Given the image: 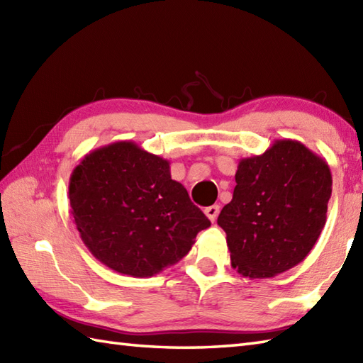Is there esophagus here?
Here are the masks:
<instances>
[{"label":"esophagus","instance_id":"34e87169","mask_svg":"<svg viewBox=\"0 0 363 363\" xmlns=\"http://www.w3.org/2000/svg\"><path fill=\"white\" fill-rule=\"evenodd\" d=\"M204 213L207 215V218H209L212 223L217 220V217H218V213H220V206H209V207H206V211H204Z\"/></svg>","mask_w":363,"mask_h":363}]
</instances>
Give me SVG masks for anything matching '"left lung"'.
Segmentation results:
<instances>
[{
    "label": "left lung",
    "mask_w": 363,
    "mask_h": 363,
    "mask_svg": "<svg viewBox=\"0 0 363 363\" xmlns=\"http://www.w3.org/2000/svg\"><path fill=\"white\" fill-rule=\"evenodd\" d=\"M233 201L218 226L230 265L250 279H267L303 262L326 223L333 176L326 160L290 138L238 162Z\"/></svg>",
    "instance_id": "8db88e82"
}]
</instances>
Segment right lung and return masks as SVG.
Returning <instances> with one entry per match:
<instances>
[{
	"mask_svg": "<svg viewBox=\"0 0 363 363\" xmlns=\"http://www.w3.org/2000/svg\"><path fill=\"white\" fill-rule=\"evenodd\" d=\"M84 245L121 274L150 277L191 250L209 218L169 174V162L134 142L89 152L68 186Z\"/></svg>",
	"mask_w": 363,
	"mask_h": 363,
	"instance_id": "add662e5",
	"label": "right lung"
}]
</instances>
